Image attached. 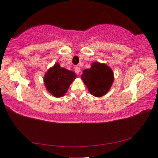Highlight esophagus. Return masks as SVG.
I'll return each mask as SVG.
<instances>
[{"instance_id": "1", "label": "esophagus", "mask_w": 158, "mask_h": 158, "mask_svg": "<svg viewBox=\"0 0 158 158\" xmlns=\"http://www.w3.org/2000/svg\"><path fill=\"white\" fill-rule=\"evenodd\" d=\"M75 71L77 74H79L80 73V71H81V69H80L79 66H75Z\"/></svg>"}]
</instances>
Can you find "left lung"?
I'll return each mask as SVG.
<instances>
[{
  "mask_svg": "<svg viewBox=\"0 0 158 158\" xmlns=\"http://www.w3.org/2000/svg\"><path fill=\"white\" fill-rule=\"evenodd\" d=\"M81 79L89 93L96 97H101L109 92L114 81L112 69L104 63L95 62L90 69L83 71Z\"/></svg>",
  "mask_w": 158,
  "mask_h": 158,
  "instance_id": "obj_1",
  "label": "left lung"
}]
</instances>
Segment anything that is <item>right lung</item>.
I'll return each mask as SVG.
<instances>
[{"mask_svg":"<svg viewBox=\"0 0 158 158\" xmlns=\"http://www.w3.org/2000/svg\"><path fill=\"white\" fill-rule=\"evenodd\" d=\"M76 79V74L64 68L58 63L50 68L44 76V84L48 91L56 98L62 97L72 82Z\"/></svg>","mask_w":158,"mask_h":158,"instance_id":"obj_1","label":"right lung"}]
</instances>
